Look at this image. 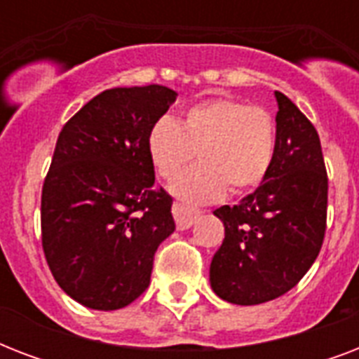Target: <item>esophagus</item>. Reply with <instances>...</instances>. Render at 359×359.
<instances>
[{
	"mask_svg": "<svg viewBox=\"0 0 359 359\" xmlns=\"http://www.w3.org/2000/svg\"><path fill=\"white\" fill-rule=\"evenodd\" d=\"M173 216L175 222H177V229L184 231L190 229L191 225L196 224L197 218L201 216V210H197L194 207H186V205H180V203H175Z\"/></svg>",
	"mask_w": 359,
	"mask_h": 359,
	"instance_id": "obj_1",
	"label": "esophagus"
}]
</instances>
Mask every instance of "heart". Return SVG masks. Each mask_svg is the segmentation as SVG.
Returning <instances> with one entry per match:
<instances>
[{
  "label": "heart",
  "instance_id": "b5f03b06",
  "mask_svg": "<svg viewBox=\"0 0 359 359\" xmlns=\"http://www.w3.org/2000/svg\"><path fill=\"white\" fill-rule=\"evenodd\" d=\"M276 121L262 106L212 98L186 109L179 124L162 117L149 132V154L156 173L173 182L199 151L201 162L173 184L186 203H210L245 194L266 179L276 154Z\"/></svg>",
  "mask_w": 359,
  "mask_h": 359
}]
</instances>
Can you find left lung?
I'll list each match as a JSON object with an SVG mask.
<instances>
[{
	"mask_svg": "<svg viewBox=\"0 0 359 359\" xmlns=\"http://www.w3.org/2000/svg\"><path fill=\"white\" fill-rule=\"evenodd\" d=\"M276 154L266 179L214 214L225 238L210 262L214 292L257 306L289 292L317 259L326 233L328 173L315 126L276 91Z\"/></svg>",
	"mask_w": 359,
	"mask_h": 359,
	"instance_id": "left-lung-1",
	"label": "left lung"
}]
</instances>
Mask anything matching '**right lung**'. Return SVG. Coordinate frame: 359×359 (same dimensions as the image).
Listing matches in <instances>:
<instances>
[{
    "instance_id": "obj_1",
    "label": "right lung",
    "mask_w": 359,
    "mask_h": 359,
    "mask_svg": "<svg viewBox=\"0 0 359 359\" xmlns=\"http://www.w3.org/2000/svg\"><path fill=\"white\" fill-rule=\"evenodd\" d=\"M175 98L163 86L108 89L59 134L42 184V250L59 287L81 306L132 304L175 231L173 199L154 186L147 145Z\"/></svg>"
}]
</instances>
